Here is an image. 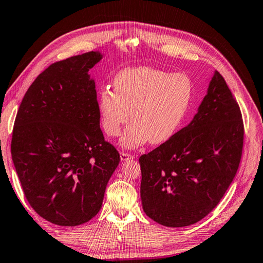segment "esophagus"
I'll list each match as a JSON object with an SVG mask.
<instances>
[{
	"label": "esophagus",
	"mask_w": 263,
	"mask_h": 263,
	"mask_svg": "<svg viewBox=\"0 0 263 263\" xmlns=\"http://www.w3.org/2000/svg\"><path fill=\"white\" fill-rule=\"evenodd\" d=\"M131 159H133V155L128 154V153H124V152L121 153V160H122V161H127V160H131Z\"/></svg>",
	"instance_id": "1"
}]
</instances>
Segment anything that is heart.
Wrapping results in <instances>:
<instances>
[{
  "label": "heart",
  "mask_w": 263,
  "mask_h": 263,
  "mask_svg": "<svg viewBox=\"0 0 263 263\" xmlns=\"http://www.w3.org/2000/svg\"><path fill=\"white\" fill-rule=\"evenodd\" d=\"M114 90L104 88L97 96L102 128L117 137L128 122L122 146L136 148L146 142L159 145L180 130L194 97V82L185 74L153 67L124 68L115 75Z\"/></svg>",
  "instance_id": "1"
}]
</instances>
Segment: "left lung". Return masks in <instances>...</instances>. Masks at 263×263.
<instances>
[{
    "label": "left lung",
    "mask_w": 263,
    "mask_h": 263,
    "mask_svg": "<svg viewBox=\"0 0 263 263\" xmlns=\"http://www.w3.org/2000/svg\"><path fill=\"white\" fill-rule=\"evenodd\" d=\"M242 145L240 108L216 70L193 121L139 158L146 215L168 228L203 219L232 183Z\"/></svg>",
    "instance_id": "1"
}]
</instances>
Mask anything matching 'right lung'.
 Masks as SVG:
<instances>
[{
  "label": "right lung",
  "instance_id": "1",
  "mask_svg": "<svg viewBox=\"0 0 263 263\" xmlns=\"http://www.w3.org/2000/svg\"><path fill=\"white\" fill-rule=\"evenodd\" d=\"M99 51L52 64L17 112L11 157L30 205L59 226H78L101 210L119 153L100 127L94 79Z\"/></svg>",
  "mask_w": 263,
  "mask_h": 263
}]
</instances>
